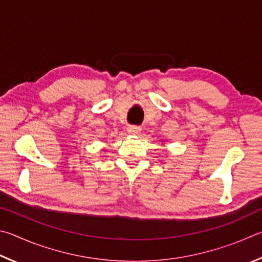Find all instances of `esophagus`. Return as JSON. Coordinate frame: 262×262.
Instances as JSON below:
<instances>
[{"instance_id":"esophagus-1","label":"esophagus","mask_w":262,"mask_h":262,"mask_svg":"<svg viewBox=\"0 0 262 262\" xmlns=\"http://www.w3.org/2000/svg\"><path fill=\"white\" fill-rule=\"evenodd\" d=\"M140 130H141L140 126H136V125H128L127 128H126L127 134H128V135H132V136L138 135L139 132H140Z\"/></svg>"}]
</instances>
